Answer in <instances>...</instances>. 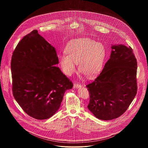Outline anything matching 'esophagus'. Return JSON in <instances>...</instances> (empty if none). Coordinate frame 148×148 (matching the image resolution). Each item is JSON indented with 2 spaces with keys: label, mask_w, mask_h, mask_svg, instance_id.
Listing matches in <instances>:
<instances>
[{
  "label": "esophagus",
  "mask_w": 148,
  "mask_h": 148,
  "mask_svg": "<svg viewBox=\"0 0 148 148\" xmlns=\"http://www.w3.org/2000/svg\"><path fill=\"white\" fill-rule=\"evenodd\" d=\"M74 87L75 88H79L81 87V85L78 84L77 83H74Z\"/></svg>",
  "instance_id": "34e87169"
}]
</instances>
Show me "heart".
<instances>
[{
  "mask_svg": "<svg viewBox=\"0 0 148 148\" xmlns=\"http://www.w3.org/2000/svg\"><path fill=\"white\" fill-rule=\"evenodd\" d=\"M66 54L58 56L59 62L64 73L73 74L77 69L87 77H93L102 69L106 56L105 47L100 42L90 38L75 39L68 44Z\"/></svg>",
  "mask_w": 148,
  "mask_h": 148,
  "instance_id": "b5f03b06",
  "label": "heart"
}]
</instances>
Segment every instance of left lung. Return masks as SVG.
Here are the masks:
<instances>
[{
	"label": "left lung",
	"instance_id": "8db88e82",
	"mask_svg": "<svg viewBox=\"0 0 148 148\" xmlns=\"http://www.w3.org/2000/svg\"><path fill=\"white\" fill-rule=\"evenodd\" d=\"M109 59L93 82L89 92V110L99 119L117 118L126 112L137 92V62L132 48L112 46Z\"/></svg>",
	"mask_w": 148,
	"mask_h": 148
}]
</instances>
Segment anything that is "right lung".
Instances as JSON below:
<instances>
[{
	"label": "right lung",
	"instance_id": "1",
	"mask_svg": "<svg viewBox=\"0 0 148 148\" xmlns=\"http://www.w3.org/2000/svg\"><path fill=\"white\" fill-rule=\"evenodd\" d=\"M54 47L34 30L24 36L12 56V91L23 110L36 119H47L60 108L73 84L60 69Z\"/></svg>",
	"mask_w": 148,
	"mask_h": 148
}]
</instances>
